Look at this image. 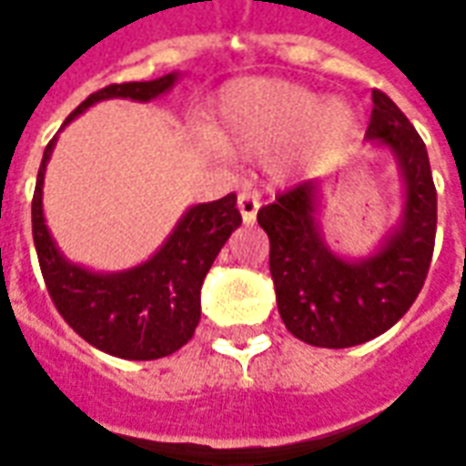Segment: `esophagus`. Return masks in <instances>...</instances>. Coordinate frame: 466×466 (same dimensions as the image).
Wrapping results in <instances>:
<instances>
[{
  "instance_id": "34e87169",
  "label": "esophagus",
  "mask_w": 466,
  "mask_h": 466,
  "mask_svg": "<svg viewBox=\"0 0 466 466\" xmlns=\"http://www.w3.org/2000/svg\"><path fill=\"white\" fill-rule=\"evenodd\" d=\"M238 208H240V216L246 223H253L255 216H258V208H260V198L253 191H240L238 194Z\"/></svg>"
}]
</instances>
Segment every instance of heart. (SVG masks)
I'll use <instances>...</instances> for the list:
<instances>
[{"label":"heart","mask_w":466,"mask_h":466,"mask_svg":"<svg viewBox=\"0 0 466 466\" xmlns=\"http://www.w3.org/2000/svg\"><path fill=\"white\" fill-rule=\"evenodd\" d=\"M211 149L240 157L275 152L279 169L312 164L337 152L353 132V110L321 100L309 87L275 78H250L223 87L213 113Z\"/></svg>","instance_id":"b5f03b06"}]
</instances>
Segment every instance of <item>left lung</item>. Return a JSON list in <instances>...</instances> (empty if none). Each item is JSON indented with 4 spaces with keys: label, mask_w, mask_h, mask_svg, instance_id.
<instances>
[{
    "label": "left lung",
    "mask_w": 466,
    "mask_h": 466,
    "mask_svg": "<svg viewBox=\"0 0 466 466\" xmlns=\"http://www.w3.org/2000/svg\"><path fill=\"white\" fill-rule=\"evenodd\" d=\"M366 137L393 147L405 177V218L383 250L346 262L321 243L314 181H302L258 211L270 238V275L289 334L319 349H346L388 331L428 278L437 230V191L425 142L390 97L373 87Z\"/></svg>",
    "instance_id": "1"
}]
</instances>
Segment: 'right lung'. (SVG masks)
Wrapping results in <instances>:
<instances>
[{
  "mask_svg": "<svg viewBox=\"0 0 466 466\" xmlns=\"http://www.w3.org/2000/svg\"><path fill=\"white\" fill-rule=\"evenodd\" d=\"M174 80L177 76L169 73L157 80L100 87L87 96L63 125L105 97L147 103L169 90ZM54 142L56 137L44 149L31 198V233L51 302L78 337L110 356L127 361H154L179 351L191 341L201 319V285L206 272L211 270L230 233L243 223L236 194L194 206L162 250L145 265L120 275H96L63 260L44 223L41 187Z\"/></svg>",
  "mask_w": 466,
  "mask_h": 466,
  "instance_id": "1",
  "label": "right lung"
}]
</instances>
